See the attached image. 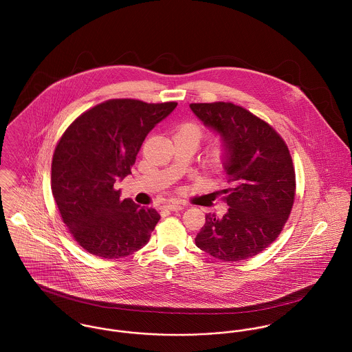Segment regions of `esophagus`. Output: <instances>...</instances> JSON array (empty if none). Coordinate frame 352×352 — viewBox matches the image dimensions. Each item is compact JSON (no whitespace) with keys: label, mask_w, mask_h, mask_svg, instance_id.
I'll list each match as a JSON object with an SVG mask.
<instances>
[{"label":"esophagus","mask_w":352,"mask_h":352,"mask_svg":"<svg viewBox=\"0 0 352 352\" xmlns=\"http://www.w3.org/2000/svg\"><path fill=\"white\" fill-rule=\"evenodd\" d=\"M184 206L182 204V203H177V201H172V203H168V204H165V208L166 210H170V211H179V210H182Z\"/></svg>","instance_id":"1"}]
</instances>
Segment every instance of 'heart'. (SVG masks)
Instances as JSON below:
<instances>
[{
	"label": "heart",
	"mask_w": 352,
	"mask_h": 352,
	"mask_svg": "<svg viewBox=\"0 0 352 352\" xmlns=\"http://www.w3.org/2000/svg\"><path fill=\"white\" fill-rule=\"evenodd\" d=\"M176 135H183V137H188L191 140H194L197 144L199 142L201 137V129L199 124L188 122V123H183L177 127L176 130ZM228 155V151L225 146H217L214 148L211 153L208 154V165L214 169H218L222 166V164L225 162Z\"/></svg>",
	"instance_id": "obj_1"
}]
</instances>
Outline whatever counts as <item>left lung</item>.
I'll return each mask as SVG.
<instances>
[{"mask_svg":"<svg viewBox=\"0 0 352 352\" xmlns=\"http://www.w3.org/2000/svg\"><path fill=\"white\" fill-rule=\"evenodd\" d=\"M190 108L226 148L222 166L230 183L222 191L226 214H207L195 244L223 261L250 258L276 240L290 215L296 195L292 155L279 134L243 107L219 101Z\"/></svg>","mask_w":352,"mask_h":352,"instance_id":"1","label":"left lung"}]
</instances>
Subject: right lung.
<instances>
[{
	"label": "right lung",
	"instance_id": "right-lung-1",
	"mask_svg": "<svg viewBox=\"0 0 352 352\" xmlns=\"http://www.w3.org/2000/svg\"><path fill=\"white\" fill-rule=\"evenodd\" d=\"M177 102H101L78 116L58 142L51 190L65 225L84 250L119 258L145 247L160 214L120 199L116 182L131 173L146 135Z\"/></svg>",
	"mask_w": 352,
	"mask_h": 352
}]
</instances>
